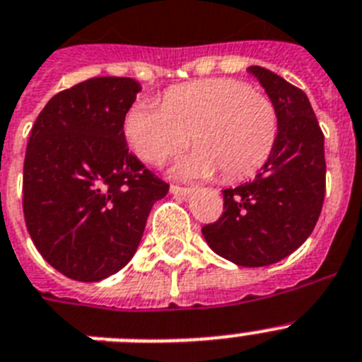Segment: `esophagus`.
<instances>
[{
    "mask_svg": "<svg viewBox=\"0 0 362 362\" xmlns=\"http://www.w3.org/2000/svg\"><path fill=\"white\" fill-rule=\"evenodd\" d=\"M170 192L174 194V196H188V194L194 192L192 187H179V185H172L170 187Z\"/></svg>",
    "mask_w": 362,
    "mask_h": 362,
    "instance_id": "obj_1",
    "label": "esophagus"
}]
</instances>
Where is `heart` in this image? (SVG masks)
<instances>
[{
  "instance_id": "obj_1",
  "label": "heart",
  "mask_w": 362,
  "mask_h": 362,
  "mask_svg": "<svg viewBox=\"0 0 362 362\" xmlns=\"http://www.w3.org/2000/svg\"><path fill=\"white\" fill-rule=\"evenodd\" d=\"M122 132L139 157L151 165L196 144L177 172L225 181L252 175L273 151L276 107L269 97L233 78L197 80L168 89L163 106L137 100L126 111Z\"/></svg>"
}]
</instances>
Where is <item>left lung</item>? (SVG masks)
<instances>
[{
  "mask_svg": "<svg viewBox=\"0 0 362 362\" xmlns=\"http://www.w3.org/2000/svg\"><path fill=\"white\" fill-rule=\"evenodd\" d=\"M276 107L278 135L264 172L223 190V214L202 228L216 255L243 267L276 264L313 233L326 192L324 134L305 93L249 67Z\"/></svg>",
  "mask_w": 362,
  "mask_h": 362,
  "instance_id": "obj_1",
  "label": "left lung"
}]
</instances>
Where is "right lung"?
Segmentation results:
<instances>
[{"instance_id": "right-lung-1", "label": "right lung", "mask_w": 362, "mask_h": 362, "mask_svg": "<svg viewBox=\"0 0 362 362\" xmlns=\"http://www.w3.org/2000/svg\"><path fill=\"white\" fill-rule=\"evenodd\" d=\"M141 84L97 76L51 98L30 129L23 216L34 245L67 278L98 282L134 258L168 183L128 150L122 120Z\"/></svg>"}]
</instances>
